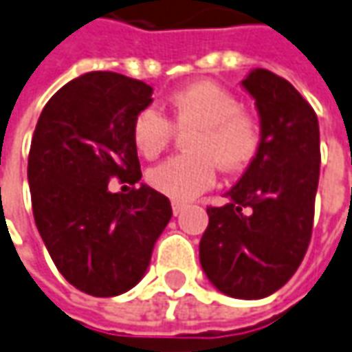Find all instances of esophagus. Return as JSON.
<instances>
[{
	"instance_id": "esophagus-1",
	"label": "esophagus",
	"mask_w": 352,
	"mask_h": 352,
	"mask_svg": "<svg viewBox=\"0 0 352 352\" xmlns=\"http://www.w3.org/2000/svg\"><path fill=\"white\" fill-rule=\"evenodd\" d=\"M186 209V205L184 204H178V201H172V213H174V217H178V214H182V211Z\"/></svg>"
}]
</instances>
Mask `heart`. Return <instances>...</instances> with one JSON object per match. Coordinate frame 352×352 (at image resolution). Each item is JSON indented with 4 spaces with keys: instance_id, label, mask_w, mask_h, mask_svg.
I'll return each instance as SVG.
<instances>
[{
    "instance_id": "heart-1",
    "label": "heart",
    "mask_w": 352,
    "mask_h": 352,
    "mask_svg": "<svg viewBox=\"0 0 352 352\" xmlns=\"http://www.w3.org/2000/svg\"><path fill=\"white\" fill-rule=\"evenodd\" d=\"M172 123L182 133L192 131L188 151L148 170V184L174 201H192L213 188L217 164L225 172L246 168L258 155L261 129L242 112V102L230 91L211 81L193 82L168 100ZM174 128L155 108L141 110L133 122L131 138L138 151L155 159L168 147Z\"/></svg>"
}]
</instances>
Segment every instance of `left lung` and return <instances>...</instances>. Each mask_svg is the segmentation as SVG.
Listing matches in <instances>:
<instances>
[{
  "instance_id": "1",
  "label": "left lung",
  "mask_w": 352,
  "mask_h": 352,
  "mask_svg": "<svg viewBox=\"0 0 352 352\" xmlns=\"http://www.w3.org/2000/svg\"><path fill=\"white\" fill-rule=\"evenodd\" d=\"M256 100L261 145L242 178L209 207L199 261L219 291L265 298L291 279L310 244L320 180V126L291 82L267 69L242 81Z\"/></svg>"
}]
</instances>
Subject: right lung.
<instances>
[{"label": "right lung", "instance_id": "right-lung-1", "mask_svg": "<svg viewBox=\"0 0 352 352\" xmlns=\"http://www.w3.org/2000/svg\"><path fill=\"white\" fill-rule=\"evenodd\" d=\"M151 94L147 82L120 73H85L50 98L32 135L34 223L58 271L91 296L133 289L172 217L168 197L147 184L108 190L112 178L141 180L131 129Z\"/></svg>", "mask_w": 352, "mask_h": 352}]
</instances>
